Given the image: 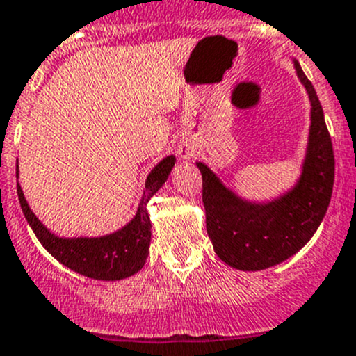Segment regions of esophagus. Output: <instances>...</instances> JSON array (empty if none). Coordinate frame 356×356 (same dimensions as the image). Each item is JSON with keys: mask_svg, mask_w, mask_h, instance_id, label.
I'll list each match as a JSON object with an SVG mask.
<instances>
[{"mask_svg": "<svg viewBox=\"0 0 356 356\" xmlns=\"http://www.w3.org/2000/svg\"><path fill=\"white\" fill-rule=\"evenodd\" d=\"M179 153H181V156H191V153H193V149H191V146H188V145H181V148H179Z\"/></svg>", "mask_w": 356, "mask_h": 356, "instance_id": "1", "label": "esophagus"}]
</instances>
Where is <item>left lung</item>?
I'll return each mask as SVG.
<instances>
[{"mask_svg":"<svg viewBox=\"0 0 356 356\" xmlns=\"http://www.w3.org/2000/svg\"><path fill=\"white\" fill-rule=\"evenodd\" d=\"M294 67L310 96L312 127L303 174L293 191L267 204L246 203L225 189L207 165L196 163L203 179L208 238L218 258L239 270H261L293 257L315 234L331 201V134L315 88L300 63Z\"/></svg>","mask_w":356,"mask_h":356,"instance_id":"left-lung-1","label":"left lung"}]
</instances>
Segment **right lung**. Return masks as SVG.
<instances>
[{
	"label": "right lung",
	"mask_w": 356,
	"mask_h": 356,
	"mask_svg": "<svg viewBox=\"0 0 356 356\" xmlns=\"http://www.w3.org/2000/svg\"><path fill=\"white\" fill-rule=\"evenodd\" d=\"M175 163L174 156H167L156 165L146 179V193L139 203L138 213L120 231L103 238H56L48 231L29 208L20 186L17 184L19 201L29 225L42 246L70 270L98 281H118L141 270L145 265L152 239L146 203L161 188Z\"/></svg>",
	"instance_id": "add662e5"
}]
</instances>
